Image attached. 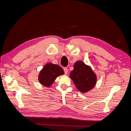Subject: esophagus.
<instances>
[{"mask_svg":"<svg viewBox=\"0 0 131 131\" xmlns=\"http://www.w3.org/2000/svg\"><path fill=\"white\" fill-rule=\"evenodd\" d=\"M64 73H65L66 74H67L68 73V69H67V68H64Z\"/></svg>","mask_w":131,"mask_h":131,"instance_id":"1","label":"esophagus"}]
</instances>
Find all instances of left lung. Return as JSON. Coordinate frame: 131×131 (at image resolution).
<instances>
[{
  "instance_id": "left-lung-1",
  "label": "left lung",
  "mask_w": 131,
  "mask_h": 131,
  "mask_svg": "<svg viewBox=\"0 0 131 131\" xmlns=\"http://www.w3.org/2000/svg\"><path fill=\"white\" fill-rule=\"evenodd\" d=\"M70 78L76 88L82 93H86L93 89L96 84L97 76L91 67L82 61L74 63V69L71 72Z\"/></svg>"
}]
</instances>
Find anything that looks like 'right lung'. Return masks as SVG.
<instances>
[{
	"label": "right lung",
	"instance_id": "right-lung-1",
	"mask_svg": "<svg viewBox=\"0 0 131 131\" xmlns=\"http://www.w3.org/2000/svg\"><path fill=\"white\" fill-rule=\"evenodd\" d=\"M64 74L60 66L48 63L44 66L38 75L39 82L46 87H50L59 75Z\"/></svg>",
	"mask_w": 131,
	"mask_h": 131
}]
</instances>
